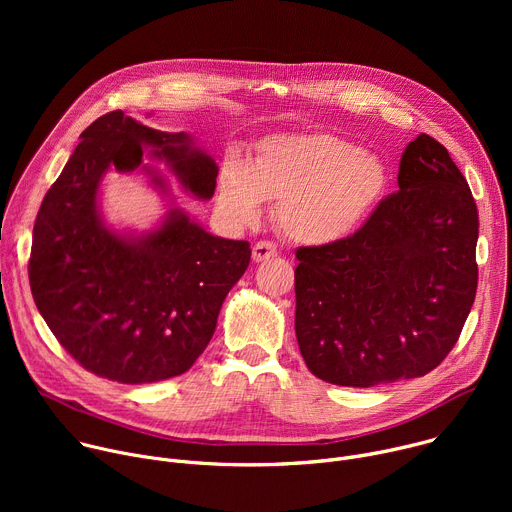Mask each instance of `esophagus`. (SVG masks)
<instances>
[{
  "instance_id": "1",
  "label": "esophagus",
  "mask_w": 512,
  "mask_h": 512,
  "mask_svg": "<svg viewBox=\"0 0 512 512\" xmlns=\"http://www.w3.org/2000/svg\"><path fill=\"white\" fill-rule=\"evenodd\" d=\"M253 261L255 263H261V261H267L271 257H277V245L271 243V241H257L253 245Z\"/></svg>"
}]
</instances>
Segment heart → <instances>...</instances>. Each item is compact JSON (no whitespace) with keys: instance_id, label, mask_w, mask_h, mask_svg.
Instances as JSON below:
<instances>
[{"instance_id":"1","label":"heart","mask_w":512,"mask_h":512,"mask_svg":"<svg viewBox=\"0 0 512 512\" xmlns=\"http://www.w3.org/2000/svg\"><path fill=\"white\" fill-rule=\"evenodd\" d=\"M385 164L334 133H281L259 143L247 162L233 156L218 180V200L251 223L263 200H277L275 221L294 243L326 247L354 235L387 192Z\"/></svg>"}]
</instances>
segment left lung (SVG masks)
Here are the masks:
<instances>
[{
	"instance_id": "8db88e82",
	"label": "left lung",
	"mask_w": 512,
	"mask_h": 512,
	"mask_svg": "<svg viewBox=\"0 0 512 512\" xmlns=\"http://www.w3.org/2000/svg\"><path fill=\"white\" fill-rule=\"evenodd\" d=\"M385 196L344 241L296 251V336L308 369L342 387L423 377L476 298L478 210L448 150L417 135Z\"/></svg>"
}]
</instances>
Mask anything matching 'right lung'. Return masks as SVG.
Masks as SVG:
<instances>
[{
	"label": "right lung",
	"instance_id": "1",
	"mask_svg": "<svg viewBox=\"0 0 512 512\" xmlns=\"http://www.w3.org/2000/svg\"><path fill=\"white\" fill-rule=\"evenodd\" d=\"M81 139L34 223L28 275L38 312L97 377L127 385L178 377L210 342L251 247L206 233L180 210L141 239L115 235L97 210L99 184L109 168H139L143 145L198 198L214 194L218 168L186 133L156 131L123 111L99 117Z\"/></svg>",
	"mask_w": 512,
	"mask_h": 512
}]
</instances>
